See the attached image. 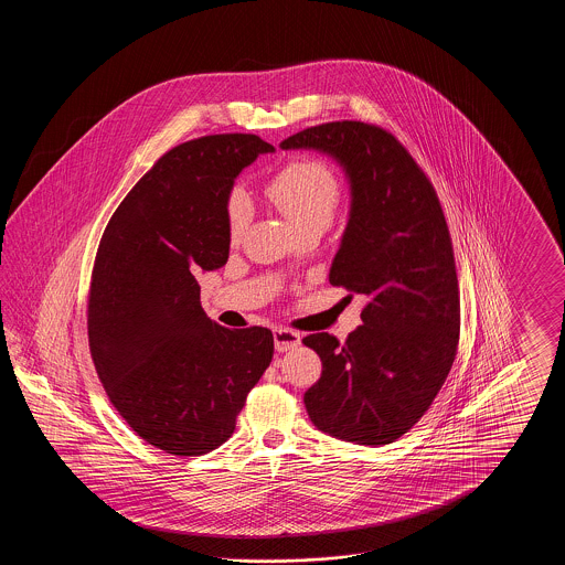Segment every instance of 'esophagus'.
I'll use <instances>...</instances> for the list:
<instances>
[{"label":"esophagus","mask_w":565,"mask_h":565,"mask_svg":"<svg viewBox=\"0 0 565 565\" xmlns=\"http://www.w3.org/2000/svg\"><path fill=\"white\" fill-rule=\"evenodd\" d=\"M273 343H275V350L290 351L296 350L300 345V334L290 330V328H275L273 330Z\"/></svg>","instance_id":"esophagus-1"}]
</instances>
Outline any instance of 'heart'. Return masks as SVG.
I'll return each mask as SVG.
<instances>
[{
    "instance_id": "1",
    "label": "heart",
    "mask_w": 565,
    "mask_h": 565,
    "mask_svg": "<svg viewBox=\"0 0 565 565\" xmlns=\"http://www.w3.org/2000/svg\"><path fill=\"white\" fill-rule=\"evenodd\" d=\"M265 192L270 203L284 214L292 231L298 233L307 226H328L337 212L341 199V182L337 173L318 159H300L288 162L277 171ZM249 205L242 190H235L226 203L228 235L237 242L247 228Z\"/></svg>"
}]
</instances>
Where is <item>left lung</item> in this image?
<instances>
[{"instance_id":"obj_1","label":"left lung","mask_w":565,"mask_h":565,"mask_svg":"<svg viewBox=\"0 0 565 565\" xmlns=\"http://www.w3.org/2000/svg\"><path fill=\"white\" fill-rule=\"evenodd\" d=\"M279 148L316 150L343 169L350 215L328 279L366 298L345 343L328 332L302 339L323 366L305 408L334 438L390 445L428 411L456 360L459 290L438 196L403 143L375 125L326 122Z\"/></svg>"}]
</instances>
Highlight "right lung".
<instances>
[{
	"instance_id": "obj_1",
	"label": "right lung",
	"mask_w": 565,
	"mask_h": 565,
	"mask_svg": "<svg viewBox=\"0 0 565 565\" xmlns=\"http://www.w3.org/2000/svg\"><path fill=\"white\" fill-rule=\"evenodd\" d=\"M269 152L243 134L175 146L125 196L97 249L88 296L97 375L134 431L173 456L226 443L273 358L269 328L231 330L205 316L194 277L226 265L231 190Z\"/></svg>"
}]
</instances>
